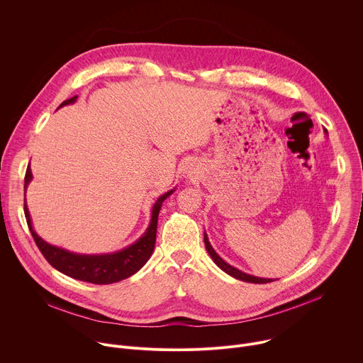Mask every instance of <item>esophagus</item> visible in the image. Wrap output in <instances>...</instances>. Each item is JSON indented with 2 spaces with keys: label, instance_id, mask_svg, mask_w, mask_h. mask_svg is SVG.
I'll return each instance as SVG.
<instances>
[{
  "label": "esophagus",
  "instance_id": "34e87169",
  "mask_svg": "<svg viewBox=\"0 0 363 363\" xmlns=\"http://www.w3.org/2000/svg\"><path fill=\"white\" fill-rule=\"evenodd\" d=\"M189 175H191V172H189Z\"/></svg>",
  "mask_w": 363,
  "mask_h": 363
}]
</instances>
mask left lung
Here are the masks:
<instances>
[{"mask_svg":"<svg viewBox=\"0 0 363 363\" xmlns=\"http://www.w3.org/2000/svg\"><path fill=\"white\" fill-rule=\"evenodd\" d=\"M203 242H205V248L206 251H208V254L211 255V258L214 260V263L223 270L227 274H230L231 277L237 279V280H241V281H248V283H255V284H263V283H270L273 281L272 279H262V277H255V276H251V274H247L233 266H230L227 262H224L223 258L216 252V250L213 248V245L210 244V240H208V235H206V233H203Z\"/></svg>","mask_w":363,"mask_h":363,"instance_id":"8db88e82","label":"left lung"}]
</instances>
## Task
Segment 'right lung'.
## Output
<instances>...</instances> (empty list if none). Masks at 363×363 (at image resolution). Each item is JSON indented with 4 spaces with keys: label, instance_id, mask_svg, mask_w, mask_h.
<instances>
[{
    "label": "right lung",
    "instance_id": "1",
    "mask_svg": "<svg viewBox=\"0 0 363 363\" xmlns=\"http://www.w3.org/2000/svg\"><path fill=\"white\" fill-rule=\"evenodd\" d=\"M76 100H77V96H73L72 99L65 100L59 108L72 105V103H74ZM31 179H33V174L28 164L26 178H24V191H27V186L31 182ZM174 191L175 188L165 192L157 199V202L153 203L150 223L146 231L133 244L116 252H108V254H77V252L65 250L62 247L51 245L34 231L27 203H24V214L27 218L30 233L37 247L40 248L41 254L45 257V260L56 270L80 281H87L93 284H112L133 276L146 264V262L150 258L155 248V241H157L158 216L161 211L162 202L169 195H172Z\"/></svg>",
    "mask_w": 363,
    "mask_h": 363
}]
</instances>
